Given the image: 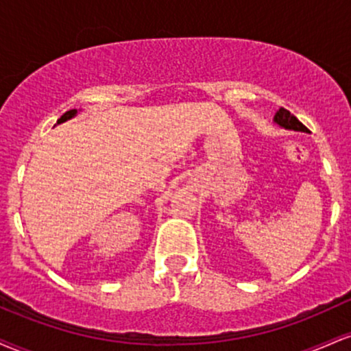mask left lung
I'll use <instances>...</instances> for the list:
<instances>
[{"instance_id":"obj_1","label":"left lung","mask_w":351,"mask_h":351,"mask_svg":"<svg viewBox=\"0 0 351 351\" xmlns=\"http://www.w3.org/2000/svg\"><path fill=\"white\" fill-rule=\"evenodd\" d=\"M274 122H276L277 125H280V127L287 128V130L308 132V128L305 127L302 122H299V119H297V117H293L291 112L285 110L284 107H280L279 110H277V114L274 115Z\"/></svg>"}]
</instances>
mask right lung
Listing matches in <instances>:
<instances>
[{"label":"right lung","mask_w":351,"mask_h":351,"mask_svg":"<svg viewBox=\"0 0 351 351\" xmlns=\"http://www.w3.org/2000/svg\"><path fill=\"white\" fill-rule=\"evenodd\" d=\"M75 114H77V110H75V108H72V110H67L66 114H64V115L60 117V119L58 120V123L66 122V120H69V119H72V117H75Z\"/></svg>","instance_id":"1"}]
</instances>
